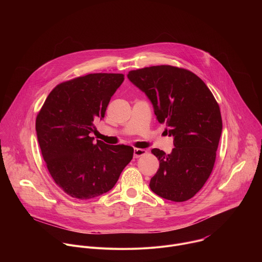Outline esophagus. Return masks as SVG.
Returning <instances> with one entry per match:
<instances>
[{
    "label": "esophagus",
    "instance_id": "esophagus-1",
    "mask_svg": "<svg viewBox=\"0 0 262 262\" xmlns=\"http://www.w3.org/2000/svg\"><path fill=\"white\" fill-rule=\"evenodd\" d=\"M147 154V150L145 149H141V148H136L134 150V157L135 158H140L142 156H145Z\"/></svg>",
    "mask_w": 262,
    "mask_h": 262
}]
</instances>
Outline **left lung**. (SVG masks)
<instances>
[{
  "mask_svg": "<svg viewBox=\"0 0 262 262\" xmlns=\"http://www.w3.org/2000/svg\"><path fill=\"white\" fill-rule=\"evenodd\" d=\"M128 80L150 100L157 120L173 137L167 155L154 148L160 168L149 186L160 197L183 202L208 179L222 134V117L212 93L195 73L170 66L132 70Z\"/></svg>",
  "mask_w": 262,
  "mask_h": 262,
  "instance_id": "left-lung-1",
  "label": "left lung"
}]
</instances>
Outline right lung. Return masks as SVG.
I'll return each mask as SVG.
<instances>
[{
	"label": "right lung",
	"instance_id": "right-lung-1",
	"mask_svg": "<svg viewBox=\"0 0 262 262\" xmlns=\"http://www.w3.org/2000/svg\"><path fill=\"white\" fill-rule=\"evenodd\" d=\"M123 77L91 73L62 83L37 115V138L49 172L73 198L87 200L108 192L133 159V147L94 143L91 137Z\"/></svg>",
	"mask_w": 262,
	"mask_h": 262
}]
</instances>
